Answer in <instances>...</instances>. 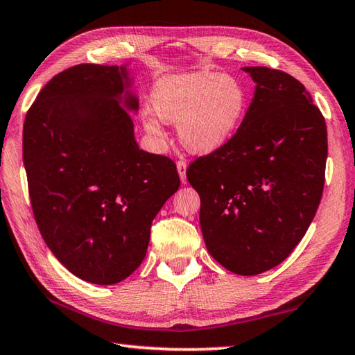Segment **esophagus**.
<instances>
[{
  "instance_id": "1",
  "label": "esophagus",
  "mask_w": 355,
  "mask_h": 355,
  "mask_svg": "<svg viewBox=\"0 0 355 355\" xmlns=\"http://www.w3.org/2000/svg\"><path fill=\"white\" fill-rule=\"evenodd\" d=\"M176 165H178V173H179V176H181L182 182H185V170H187V164H185V160L179 159V160L176 162Z\"/></svg>"
}]
</instances>
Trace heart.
<instances>
[{"instance_id": "obj_1", "label": "heart", "mask_w": 355, "mask_h": 355, "mask_svg": "<svg viewBox=\"0 0 355 355\" xmlns=\"http://www.w3.org/2000/svg\"><path fill=\"white\" fill-rule=\"evenodd\" d=\"M162 121L179 124L182 145L195 153L221 146L234 134L245 109V92L237 79L220 73L168 76L153 95ZM153 132L159 124L148 121Z\"/></svg>"}]
</instances>
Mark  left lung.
<instances>
[{
    "label": "left lung",
    "mask_w": 355,
    "mask_h": 355,
    "mask_svg": "<svg viewBox=\"0 0 355 355\" xmlns=\"http://www.w3.org/2000/svg\"><path fill=\"white\" fill-rule=\"evenodd\" d=\"M256 93L240 128L187 168L201 198L207 251L226 270L254 276L284 262L306 235L326 178L327 129L300 80L246 67Z\"/></svg>",
    "instance_id": "8db88e82"
}]
</instances>
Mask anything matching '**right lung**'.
Here are the masks:
<instances>
[{
  "label": "right lung",
  "mask_w": 355,
  "mask_h": 355,
  "mask_svg": "<svg viewBox=\"0 0 355 355\" xmlns=\"http://www.w3.org/2000/svg\"><path fill=\"white\" fill-rule=\"evenodd\" d=\"M126 70L79 64L43 87L23 124L34 218L59 262L87 282L112 285L139 268L151 223L181 185L176 164L134 139L118 103ZM137 109V99H128Z\"/></svg>",
  "instance_id": "obj_1"
}]
</instances>
